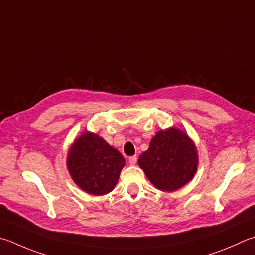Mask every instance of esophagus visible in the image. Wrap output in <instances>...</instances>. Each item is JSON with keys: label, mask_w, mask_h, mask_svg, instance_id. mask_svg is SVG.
<instances>
[{"label": "esophagus", "mask_w": 255, "mask_h": 255, "mask_svg": "<svg viewBox=\"0 0 255 255\" xmlns=\"http://www.w3.org/2000/svg\"><path fill=\"white\" fill-rule=\"evenodd\" d=\"M128 161H129V164H130V165H135V164L137 163V157H136V156H131V157H129V158H128Z\"/></svg>", "instance_id": "obj_1"}]
</instances>
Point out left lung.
Masks as SVG:
<instances>
[{"label": "left lung", "mask_w": 255, "mask_h": 255, "mask_svg": "<svg viewBox=\"0 0 255 255\" xmlns=\"http://www.w3.org/2000/svg\"><path fill=\"white\" fill-rule=\"evenodd\" d=\"M138 165L157 189L177 191L192 180L196 173V146L184 130L169 127L156 132L149 148L138 158Z\"/></svg>", "instance_id": "8db88e82"}]
</instances>
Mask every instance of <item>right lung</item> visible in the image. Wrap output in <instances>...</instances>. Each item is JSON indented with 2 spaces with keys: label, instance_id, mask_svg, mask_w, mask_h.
I'll use <instances>...</instances> for the list:
<instances>
[{
  "label": "right lung",
  "instance_id": "right-lung-1",
  "mask_svg": "<svg viewBox=\"0 0 255 255\" xmlns=\"http://www.w3.org/2000/svg\"><path fill=\"white\" fill-rule=\"evenodd\" d=\"M125 158L104 138L86 130L68 150L67 167L78 186L90 195L113 191L125 166Z\"/></svg>",
  "mask_w": 255,
  "mask_h": 255
}]
</instances>
